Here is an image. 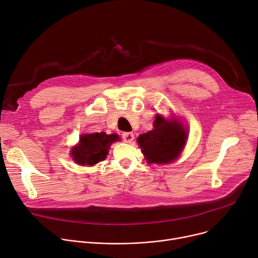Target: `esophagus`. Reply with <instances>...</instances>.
Returning a JSON list of instances; mask_svg holds the SVG:
<instances>
[{
	"label": "esophagus",
	"instance_id": "1",
	"mask_svg": "<svg viewBox=\"0 0 258 258\" xmlns=\"http://www.w3.org/2000/svg\"><path fill=\"white\" fill-rule=\"evenodd\" d=\"M135 139V135L133 133H123L122 134V140L125 143H132Z\"/></svg>",
	"mask_w": 258,
	"mask_h": 258
}]
</instances>
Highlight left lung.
<instances>
[{
	"instance_id": "left-lung-1",
	"label": "left lung",
	"mask_w": 258,
	"mask_h": 258,
	"mask_svg": "<svg viewBox=\"0 0 258 258\" xmlns=\"http://www.w3.org/2000/svg\"><path fill=\"white\" fill-rule=\"evenodd\" d=\"M187 133L176 121H168L157 114L154 128L138 138L148 163H169L177 158L183 149Z\"/></svg>"
}]
</instances>
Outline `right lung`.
Segmentation results:
<instances>
[{
	"label": "right lung",
	"mask_w": 258,
	"mask_h": 258,
	"mask_svg": "<svg viewBox=\"0 0 258 258\" xmlns=\"http://www.w3.org/2000/svg\"><path fill=\"white\" fill-rule=\"evenodd\" d=\"M117 135H106L105 133H94L83 135L79 146L72 149V156L78 164L94 165L105 159L108 148L113 142L118 141Z\"/></svg>",
	"instance_id": "obj_1"
}]
</instances>
